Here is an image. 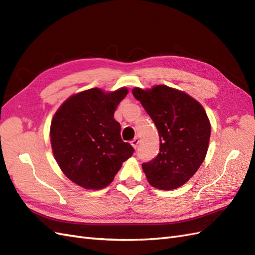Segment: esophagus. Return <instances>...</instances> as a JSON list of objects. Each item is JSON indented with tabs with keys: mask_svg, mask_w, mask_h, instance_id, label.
<instances>
[{
	"mask_svg": "<svg viewBox=\"0 0 255 255\" xmlns=\"http://www.w3.org/2000/svg\"><path fill=\"white\" fill-rule=\"evenodd\" d=\"M139 142H140L139 137H134V139H133L131 142H130V143H131V145H132V146H133L134 148H136V147H137V144H139Z\"/></svg>",
	"mask_w": 255,
	"mask_h": 255,
	"instance_id": "esophagus-1",
	"label": "esophagus"
}]
</instances>
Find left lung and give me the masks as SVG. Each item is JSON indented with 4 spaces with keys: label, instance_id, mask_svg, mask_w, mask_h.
Segmentation results:
<instances>
[{
    "label": "left lung",
    "instance_id": "1",
    "mask_svg": "<svg viewBox=\"0 0 255 255\" xmlns=\"http://www.w3.org/2000/svg\"><path fill=\"white\" fill-rule=\"evenodd\" d=\"M136 100L155 123L159 133L158 155L142 169L152 187L162 190L183 186L199 170L206 156L210 124L198 101L166 85L132 90Z\"/></svg>",
    "mask_w": 255,
    "mask_h": 255
}]
</instances>
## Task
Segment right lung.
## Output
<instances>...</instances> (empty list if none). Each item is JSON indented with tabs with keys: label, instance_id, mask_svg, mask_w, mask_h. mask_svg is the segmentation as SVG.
Here are the masks:
<instances>
[{
	"label": "right lung",
	"instance_id": "add662e5",
	"mask_svg": "<svg viewBox=\"0 0 255 255\" xmlns=\"http://www.w3.org/2000/svg\"><path fill=\"white\" fill-rule=\"evenodd\" d=\"M127 93L125 87L112 93L95 87L69 97L54 114L50 128L53 154L75 184L105 188L132 156L133 147L122 140L121 125L114 120Z\"/></svg>",
	"mask_w": 255,
	"mask_h": 255
}]
</instances>
